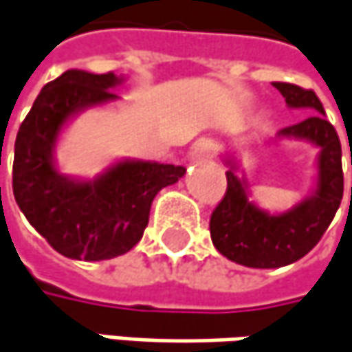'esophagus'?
I'll use <instances>...</instances> for the list:
<instances>
[{"label": "esophagus", "instance_id": "esophagus-1", "mask_svg": "<svg viewBox=\"0 0 352 352\" xmlns=\"http://www.w3.org/2000/svg\"><path fill=\"white\" fill-rule=\"evenodd\" d=\"M190 156H192L194 160H208V158L214 156V144L208 142V140H200V142H196V144L192 146Z\"/></svg>", "mask_w": 352, "mask_h": 352}]
</instances>
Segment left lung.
<instances>
[{"label":"left lung","mask_w":352,"mask_h":352,"mask_svg":"<svg viewBox=\"0 0 352 352\" xmlns=\"http://www.w3.org/2000/svg\"><path fill=\"white\" fill-rule=\"evenodd\" d=\"M273 87L283 95L289 109L313 113L303 122L277 132L275 138L305 140L317 146V178L311 194L301 202L281 214H270L250 198L248 178L237 174L236 158L223 156L230 166L226 172L228 190L210 220L212 241L230 261L255 270L283 267L307 255L323 237L343 200L341 140L325 118L321 100L313 91L291 82H273Z\"/></svg>","instance_id":"obj_1"}]
</instances>
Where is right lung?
Returning a JSON list of instances; mask_svg holds the SVG:
<instances>
[{"instance_id":"right-lung-1","label":"right lung","mask_w":352,"mask_h":352,"mask_svg":"<svg viewBox=\"0 0 352 352\" xmlns=\"http://www.w3.org/2000/svg\"><path fill=\"white\" fill-rule=\"evenodd\" d=\"M122 75L69 69L47 82L15 138L13 196L27 221L71 259L100 261L126 254L148 226L156 194L176 184L186 168L122 158L95 178L61 174L55 148L80 113L118 100ZM1 158V156H0Z\"/></svg>"}]
</instances>
